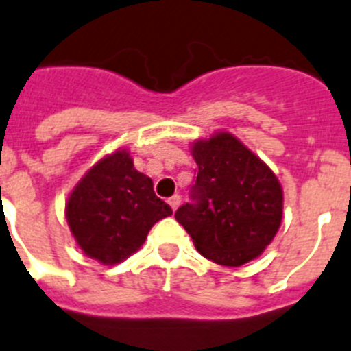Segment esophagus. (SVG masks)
Returning a JSON list of instances; mask_svg holds the SVG:
<instances>
[{
    "mask_svg": "<svg viewBox=\"0 0 351 351\" xmlns=\"http://www.w3.org/2000/svg\"><path fill=\"white\" fill-rule=\"evenodd\" d=\"M180 201H182V197H180L178 194H175L173 197H169V201H167V203H169V206L173 208V212H176V208L180 206Z\"/></svg>",
    "mask_w": 351,
    "mask_h": 351,
    "instance_id": "34e87169",
    "label": "esophagus"
}]
</instances>
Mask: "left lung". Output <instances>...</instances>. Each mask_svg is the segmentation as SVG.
Returning a JSON list of instances; mask_svg holds the SVG:
<instances>
[{"instance_id":"1","label":"left lung","mask_w":351,"mask_h":351,"mask_svg":"<svg viewBox=\"0 0 351 351\" xmlns=\"http://www.w3.org/2000/svg\"><path fill=\"white\" fill-rule=\"evenodd\" d=\"M197 176L191 203L176 210L197 251L224 267L254 260L282 219V189L272 169L230 132L193 143Z\"/></svg>"}]
</instances>
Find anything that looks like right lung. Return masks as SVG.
<instances>
[{
	"label": "right lung",
	"mask_w": 351,
	"mask_h": 351,
	"mask_svg": "<svg viewBox=\"0 0 351 351\" xmlns=\"http://www.w3.org/2000/svg\"><path fill=\"white\" fill-rule=\"evenodd\" d=\"M154 182L134 167L127 150L100 158L79 180L65 206L69 228L83 252L117 265L138 251L155 222L171 215Z\"/></svg>",
	"instance_id": "right-lung-1"
}]
</instances>
